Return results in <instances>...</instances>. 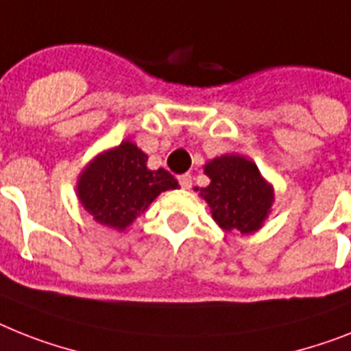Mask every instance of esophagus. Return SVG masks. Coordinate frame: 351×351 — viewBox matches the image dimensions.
<instances>
[{"label": "esophagus", "instance_id": "1", "mask_svg": "<svg viewBox=\"0 0 351 351\" xmlns=\"http://www.w3.org/2000/svg\"><path fill=\"white\" fill-rule=\"evenodd\" d=\"M179 184H181L184 190H188V188H192V176L190 173H182V176H179Z\"/></svg>", "mask_w": 351, "mask_h": 351}]
</instances>
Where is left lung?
I'll return each instance as SVG.
<instances>
[{"label": "left lung", "mask_w": 351, "mask_h": 351, "mask_svg": "<svg viewBox=\"0 0 351 351\" xmlns=\"http://www.w3.org/2000/svg\"><path fill=\"white\" fill-rule=\"evenodd\" d=\"M210 184L195 188L208 202L213 221L224 231L249 234L258 231L274 204L273 184L256 163L240 154H224L204 165Z\"/></svg>", "instance_id": "1"}]
</instances>
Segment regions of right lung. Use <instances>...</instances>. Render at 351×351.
<instances>
[{"instance_id": "right-lung-1", "label": "right lung", "mask_w": 351, "mask_h": 351, "mask_svg": "<svg viewBox=\"0 0 351 351\" xmlns=\"http://www.w3.org/2000/svg\"><path fill=\"white\" fill-rule=\"evenodd\" d=\"M147 159L138 145L123 140L95 156L78 173V202L98 224L125 231L159 193L179 188L172 173L150 170Z\"/></svg>"}]
</instances>
